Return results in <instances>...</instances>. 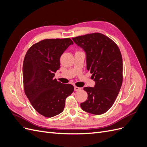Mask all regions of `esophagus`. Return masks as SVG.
<instances>
[{"label":"esophagus","instance_id":"34e87169","mask_svg":"<svg viewBox=\"0 0 147 147\" xmlns=\"http://www.w3.org/2000/svg\"><path fill=\"white\" fill-rule=\"evenodd\" d=\"M74 90H75V91H78L79 90H81L82 88H80V87H78V86H74Z\"/></svg>","mask_w":147,"mask_h":147}]
</instances>
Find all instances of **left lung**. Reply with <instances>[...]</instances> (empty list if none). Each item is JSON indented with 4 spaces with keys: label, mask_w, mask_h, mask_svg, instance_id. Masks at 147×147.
I'll return each instance as SVG.
<instances>
[{
    "label": "left lung",
    "mask_w": 147,
    "mask_h": 147,
    "mask_svg": "<svg viewBox=\"0 0 147 147\" xmlns=\"http://www.w3.org/2000/svg\"><path fill=\"white\" fill-rule=\"evenodd\" d=\"M85 51L86 69L92 74L94 87H84L88 99L80 104L84 112L94 115L105 113L116 100L123 82V59L117 45L100 33L73 37Z\"/></svg>",
    "instance_id": "left-lung-1"
}]
</instances>
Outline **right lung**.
<instances>
[{
    "label": "right lung",
    "mask_w": 147,
    "mask_h": 147,
    "mask_svg": "<svg viewBox=\"0 0 147 147\" xmlns=\"http://www.w3.org/2000/svg\"><path fill=\"white\" fill-rule=\"evenodd\" d=\"M74 42L70 38L45 39L31 46L23 66L24 92L31 105L43 116L51 118L63 112L65 99L74 92L70 84L54 78L60 67V57Z\"/></svg>",
    "instance_id": "right-lung-1"
}]
</instances>
